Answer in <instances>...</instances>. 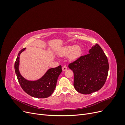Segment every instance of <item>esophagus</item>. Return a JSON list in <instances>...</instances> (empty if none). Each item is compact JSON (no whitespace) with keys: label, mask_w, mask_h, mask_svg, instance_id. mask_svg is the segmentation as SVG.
<instances>
[{"label":"esophagus","mask_w":125,"mask_h":125,"mask_svg":"<svg viewBox=\"0 0 125 125\" xmlns=\"http://www.w3.org/2000/svg\"><path fill=\"white\" fill-rule=\"evenodd\" d=\"M62 70H63V71H66V70L67 69V66H63V67H62Z\"/></svg>","instance_id":"1"}]
</instances>
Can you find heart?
<instances>
[{
    "label": "heart",
    "instance_id": "heart-1",
    "mask_svg": "<svg viewBox=\"0 0 125 125\" xmlns=\"http://www.w3.org/2000/svg\"><path fill=\"white\" fill-rule=\"evenodd\" d=\"M82 53L81 48L75 45H69L63 47L59 52V55L61 56L68 57L71 60H75L80 57Z\"/></svg>",
    "mask_w": 125,
    "mask_h": 125
}]
</instances>
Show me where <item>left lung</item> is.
<instances>
[{
    "label": "left lung",
    "instance_id": "1",
    "mask_svg": "<svg viewBox=\"0 0 125 125\" xmlns=\"http://www.w3.org/2000/svg\"><path fill=\"white\" fill-rule=\"evenodd\" d=\"M68 67L74 74L75 89L81 94H89L103 87L107 77L109 65L103 50L96 44L89 54L69 63Z\"/></svg>",
    "mask_w": 125,
    "mask_h": 125
}]
</instances>
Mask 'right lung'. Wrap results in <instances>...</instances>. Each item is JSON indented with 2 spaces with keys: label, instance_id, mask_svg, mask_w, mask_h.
I'll return each instance as SVG.
<instances>
[{
  "label": "right lung",
  "instance_id": "obj_1",
  "mask_svg": "<svg viewBox=\"0 0 125 125\" xmlns=\"http://www.w3.org/2000/svg\"><path fill=\"white\" fill-rule=\"evenodd\" d=\"M24 48L19 52L18 56L14 63V69L18 80L22 89L30 96L37 98H46L51 96L54 91L56 86L57 81L62 71V66L48 69L43 76L36 81L26 80L21 75L19 66V56Z\"/></svg>",
  "mask_w": 125,
  "mask_h": 125
}]
</instances>
